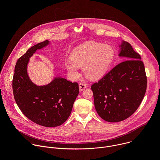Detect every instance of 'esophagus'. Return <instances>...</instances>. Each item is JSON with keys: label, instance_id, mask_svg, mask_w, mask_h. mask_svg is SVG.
<instances>
[{"label": "esophagus", "instance_id": "obj_1", "mask_svg": "<svg viewBox=\"0 0 160 160\" xmlns=\"http://www.w3.org/2000/svg\"><path fill=\"white\" fill-rule=\"evenodd\" d=\"M87 88V84L85 83H79V89L80 91L83 90Z\"/></svg>", "mask_w": 160, "mask_h": 160}]
</instances>
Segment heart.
Wrapping results in <instances>:
<instances>
[{"label":"heart","mask_w":160,"mask_h":160,"mask_svg":"<svg viewBox=\"0 0 160 160\" xmlns=\"http://www.w3.org/2000/svg\"><path fill=\"white\" fill-rule=\"evenodd\" d=\"M114 56L111 46L91 42L79 48L65 62L67 70L73 77L78 74L77 66H82L84 74L90 79L101 77L106 72Z\"/></svg>","instance_id":"obj_1"}]
</instances>
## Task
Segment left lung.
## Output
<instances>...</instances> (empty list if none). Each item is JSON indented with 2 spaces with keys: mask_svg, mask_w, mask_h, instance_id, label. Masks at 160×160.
<instances>
[{
  "mask_svg": "<svg viewBox=\"0 0 160 160\" xmlns=\"http://www.w3.org/2000/svg\"><path fill=\"white\" fill-rule=\"evenodd\" d=\"M119 47V56L123 61L91 86L96 110L108 122H121L133 115L147 88L145 68L139 54L127 42L123 41Z\"/></svg>",
  "mask_w": 160,
  "mask_h": 160,
  "instance_id": "1",
  "label": "left lung"
}]
</instances>
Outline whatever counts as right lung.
Masks as SVG:
<instances>
[{"label": "right lung", "instance_id": "obj_1", "mask_svg": "<svg viewBox=\"0 0 160 160\" xmlns=\"http://www.w3.org/2000/svg\"><path fill=\"white\" fill-rule=\"evenodd\" d=\"M49 41L38 43L19 58L12 79L15 101L21 112L33 122L47 127L62 125L70 117L79 93L77 82L56 77L48 85L38 86L30 79L27 65L37 50L46 47Z\"/></svg>", "mask_w": 160, "mask_h": 160}]
</instances>
